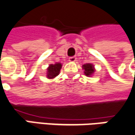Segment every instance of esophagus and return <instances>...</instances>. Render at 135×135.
<instances>
[{"instance_id": "1", "label": "esophagus", "mask_w": 135, "mask_h": 135, "mask_svg": "<svg viewBox=\"0 0 135 135\" xmlns=\"http://www.w3.org/2000/svg\"><path fill=\"white\" fill-rule=\"evenodd\" d=\"M76 60V57L75 56H71V57H69V61L72 62H73Z\"/></svg>"}]
</instances>
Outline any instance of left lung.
Segmentation results:
<instances>
[{
  "label": "left lung",
  "instance_id": "8db88e82",
  "mask_svg": "<svg viewBox=\"0 0 135 135\" xmlns=\"http://www.w3.org/2000/svg\"><path fill=\"white\" fill-rule=\"evenodd\" d=\"M82 69L85 70L84 73L87 76H91L92 74L94 73L95 69L94 67V65L91 63H86L82 66Z\"/></svg>",
  "mask_w": 135,
  "mask_h": 135
}]
</instances>
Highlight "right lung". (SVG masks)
Returning <instances> with one entry per match:
<instances>
[{"instance_id": "obj_1", "label": "right lung", "mask_w": 135, "mask_h": 135, "mask_svg": "<svg viewBox=\"0 0 135 135\" xmlns=\"http://www.w3.org/2000/svg\"><path fill=\"white\" fill-rule=\"evenodd\" d=\"M62 68V64L60 62H56L55 64H50L49 67L47 68V77L48 79H54L57 76Z\"/></svg>"}]
</instances>
